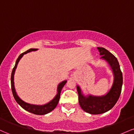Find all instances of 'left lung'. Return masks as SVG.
Here are the masks:
<instances>
[{"mask_svg":"<svg viewBox=\"0 0 134 134\" xmlns=\"http://www.w3.org/2000/svg\"><path fill=\"white\" fill-rule=\"evenodd\" d=\"M98 50L104 58L110 64L114 73V82L111 90L105 96L95 97L90 96L88 98L83 96L79 87H77L79 103L84 111L93 115L101 114L109 111L117 102L121 91L123 84V76L119 63L115 57L107 49L103 47H98Z\"/></svg>","mask_w":134,"mask_h":134,"instance_id":"obj_1","label":"left lung"}]
</instances>
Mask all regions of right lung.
<instances>
[{"label":"right lung","instance_id":"right-lung-1","mask_svg":"<svg viewBox=\"0 0 134 134\" xmlns=\"http://www.w3.org/2000/svg\"><path fill=\"white\" fill-rule=\"evenodd\" d=\"M37 49L36 48H30L28 50L26 51L24 53H21V55H19V57L17 59L16 62V64H15V66L14 67V68L13 69V71H12V74H11V78H10V81H11V90H12V92H13L14 98L15 100L16 101V102L18 103V104L21 106V107L23 108V109H24L26 111L30 112V113H33V114L35 115H45L48 113L49 112H50L53 109H55V108L57 107V105L58 101H59L60 99V92L62 89L63 88V87L64 86V85L65 84V83L67 81H64L60 83V84L58 85V93L57 94L56 96L55 97L54 99H52V100L49 102L48 103L44 104V105H41V106H37V105H33V104H27L26 103L24 102V101L21 100V99L18 97V95L15 91V89H14V72L15 70H16L17 65H18V62H19V60L21 59V58L23 56V55L26 54V53H28V52H31V51H35Z\"/></svg>","mask_w":134,"mask_h":134}]
</instances>
